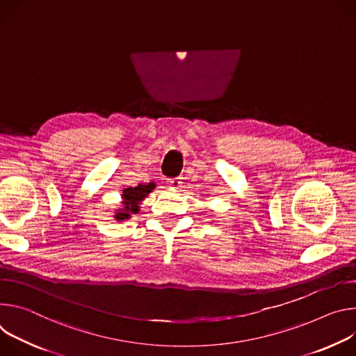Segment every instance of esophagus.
I'll use <instances>...</instances> for the list:
<instances>
[{
    "mask_svg": "<svg viewBox=\"0 0 356 356\" xmlns=\"http://www.w3.org/2000/svg\"><path fill=\"white\" fill-rule=\"evenodd\" d=\"M168 182V186L171 188V189H179L181 188V184H182V181L179 179V178H174V179H168L167 181Z\"/></svg>",
    "mask_w": 356,
    "mask_h": 356,
    "instance_id": "1",
    "label": "esophagus"
}]
</instances>
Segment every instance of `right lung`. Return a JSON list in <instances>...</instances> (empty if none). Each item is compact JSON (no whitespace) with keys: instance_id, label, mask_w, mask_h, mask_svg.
Here are the masks:
<instances>
[{"instance_id":"obj_1","label":"right lung","mask_w":356,"mask_h":356,"mask_svg":"<svg viewBox=\"0 0 356 356\" xmlns=\"http://www.w3.org/2000/svg\"><path fill=\"white\" fill-rule=\"evenodd\" d=\"M155 182H149L147 185H138L136 188H126L122 193V208L115 209L113 218L117 222H123L131 218V215L138 213L140 205L147 198V195L155 189Z\"/></svg>"}]
</instances>
